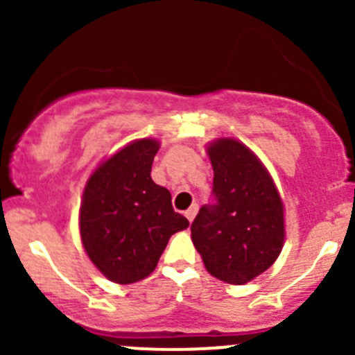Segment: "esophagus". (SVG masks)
Listing matches in <instances>:
<instances>
[{
	"instance_id": "34e87169",
	"label": "esophagus",
	"mask_w": 355,
	"mask_h": 355,
	"mask_svg": "<svg viewBox=\"0 0 355 355\" xmlns=\"http://www.w3.org/2000/svg\"><path fill=\"white\" fill-rule=\"evenodd\" d=\"M196 214H198V206H196V204H194V206H191V207H189L187 211H185V216H187V220H189V221H192V220H194V218H196Z\"/></svg>"
}]
</instances>
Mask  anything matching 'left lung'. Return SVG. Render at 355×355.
Wrapping results in <instances>:
<instances>
[{
  "mask_svg": "<svg viewBox=\"0 0 355 355\" xmlns=\"http://www.w3.org/2000/svg\"><path fill=\"white\" fill-rule=\"evenodd\" d=\"M213 200L192 221V242L218 280L242 285L266 271L284 245V204L266 168L235 139L207 148Z\"/></svg>",
  "mask_w": 355,
  "mask_h": 355,
  "instance_id": "left-lung-1",
  "label": "left lung"
}]
</instances>
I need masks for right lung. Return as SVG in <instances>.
Instances as JSON below:
<instances>
[{
  "label": "right lung",
  "mask_w": 355,
  "mask_h": 355,
  "mask_svg": "<svg viewBox=\"0 0 355 355\" xmlns=\"http://www.w3.org/2000/svg\"><path fill=\"white\" fill-rule=\"evenodd\" d=\"M157 149L153 139L132 142L99 164L85 185L82 244L96 268L121 285L149 277L171 235L189 227L168 189L153 182Z\"/></svg>",
  "instance_id": "obj_1"
}]
</instances>
